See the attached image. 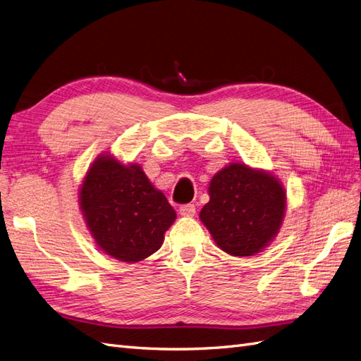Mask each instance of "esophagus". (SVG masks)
<instances>
[{
	"instance_id": "obj_1",
	"label": "esophagus",
	"mask_w": 361,
	"mask_h": 361,
	"mask_svg": "<svg viewBox=\"0 0 361 361\" xmlns=\"http://www.w3.org/2000/svg\"><path fill=\"white\" fill-rule=\"evenodd\" d=\"M179 212L182 216H192L195 214V206L194 204H183L179 207Z\"/></svg>"
}]
</instances>
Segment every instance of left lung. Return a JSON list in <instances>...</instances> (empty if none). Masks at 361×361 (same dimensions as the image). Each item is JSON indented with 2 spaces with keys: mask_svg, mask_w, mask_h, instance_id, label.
Here are the masks:
<instances>
[{
  "mask_svg": "<svg viewBox=\"0 0 361 361\" xmlns=\"http://www.w3.org/2000/svg\"><path fill=\"white\" fill-rule=\"evenodd\" d=\"M207 194L209 202L200 211V221L216 247L231 256L260 253L285 221V185L268 170L231 162L214 174Z\"/></svg>",
  "mask_w": 361,
  "mask_h": 361,
  "instance_id": "obj_1",
  "label": "left lung"
}]
</instances>
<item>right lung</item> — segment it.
Masks as SVG:
<instances>
[{
    "label": "right lung",
    "mask_w": 361,
    "mask_h": 361,
    "mask_svg": "<svg viewBox=\"0 0 361 361\" xmlns=\"http://www.w3.org/2000/svg\"><path fill=\"white\" fill-rule=\"evenodd\" d=\"M78 203L97 248L120 262L145 260L158 251L176 212L138 164L97 155L84 174Z\"/></svg>",
    "instance_id": "1"
}]
</instances>
